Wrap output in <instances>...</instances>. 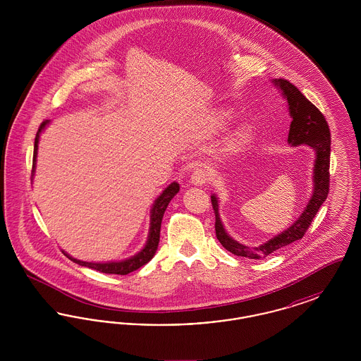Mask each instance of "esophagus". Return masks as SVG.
<instances>
[{
  "instance_id": "34e87169",
  "label": "esophagus",
  "mask_w": 361,
  "mask_h": 361,
  "mask_svg": "<svg viewBox=\"0 0 361 361\" xmlns=\"http://www.w3.org/2000/svg\"><path fill=\"white\" fill-rule=\"evenodd\" d=\"M190 183L193 185H199V187H203L208 183V174L204 172V169L202 168H196L193 169V172L190 174Z\"/></svg>"
}]
</instances>
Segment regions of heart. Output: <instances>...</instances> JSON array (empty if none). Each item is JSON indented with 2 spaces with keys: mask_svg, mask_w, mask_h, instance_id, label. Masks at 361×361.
<instances>
[{
  "mask_svg": "<svg viewBox=\"0 0 361 361\" xmlns=\"http://www.w3.org/2000/svg\"><path fill=\"white\" fill-rule=\"evenodd\" d=\"M233 119H234L233 109H228L224 106H214L199 118V127L202 128V133L204 137H218L221 133H224ZM250 135H252L250 128L243 127L234 135L231 145L234 147H240L249 142Z\"/></svg>",
  "mask_w": 361,
  "mask_h": 361,
  "instance_id": "heart-1",
  "label": "heart"
}]
</instances>
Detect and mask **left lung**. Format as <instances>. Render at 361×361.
Here are the masks:
<instances>
[{"instance_id":"8db88e82","label":"left lung","mask_w":361,"mask_h":361,"mask_svg":"<svg viewBox=\"0 0 361 361\" xmlns=\"http://www.w3.org/2000/svg\"><path fill=\"white\" fill-rule=\"evenodd\" d=\"M274 85L281 90V94L288 103L292 121L288 134V143L291 146L307 145L315 152L314 161V189L312 196L302 212V215L293 224L275 238L256 246L249 247L233 240L224 230L219 218V204L215 195L211 196V203L215 212V231L216 238L230 253L246 258H264L276 252L277 249L287 246L295 240L303 238L318 209L326 200L330 183V130L322 112L303 96V93L284 78L274 80Z\"/></svg>"}]
</instances>
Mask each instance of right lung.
Returning a JSON list of instances; mask_svg holds the SVG:
<instances>
[{"label":"right lung","mask_w":361,"mask_h":361,"mask_svg":"<svg viewBox=\"0 0 361 361\" xmlns=\"http://www.w3.org/2000/svg\"><path fill=\"white\" fill-rule=\"evenodd\" d=\"M49 124V121H44L37 133H36V137H35L34 146V161H32V174L35 172V165H36V155H37V143H39V137L40 133L46 128V126ZM180 190V185L177 183H172L168 188L157 197V200L153 204L152 208V215H150V231H149V238L145 245V247L131 258L123 259L119 262H86V261H81L77 258H73L69 256L68 253H65V256L71 259L73 262L81 265V267H87L92 268L94 271L103 272V274H111V275H127L130 272H134L139 269L140 267H143L145 264H147L152 258L154 257L157 247H158V242H159V231H161V222L165 214V209L168 204L171 203L173 197L177 195V192Z\"/></svg>","instance_id":"right-lung-1"}]
</instances>
